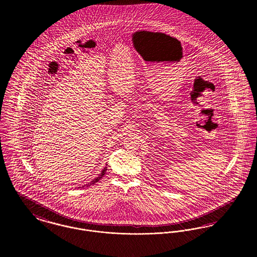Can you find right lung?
<instances>
[{
	"instance_id": "obj_1",
	"label": "right lung",
	"mask_w": 257,
	"mask_h": 257,
	"mask_svg": "<svg viewBox=\"0 0 257 257\" xmlns=\"http://www.w3.org/2000/svg\"><path fill=\"white\" fill-rule=\"evenodd\" d=\"M106 166H108V165H106ZM106 171H107V167H105V168L103 169V171H101V173L98 175V177L94 178L90 183L86 184V187H88V186H90V185H92V184H95L96 182H98V181H99V180H100V179L105 175V172H106ZM83 187H85V186H83Z\"/></svg>"
}]
</instances>
